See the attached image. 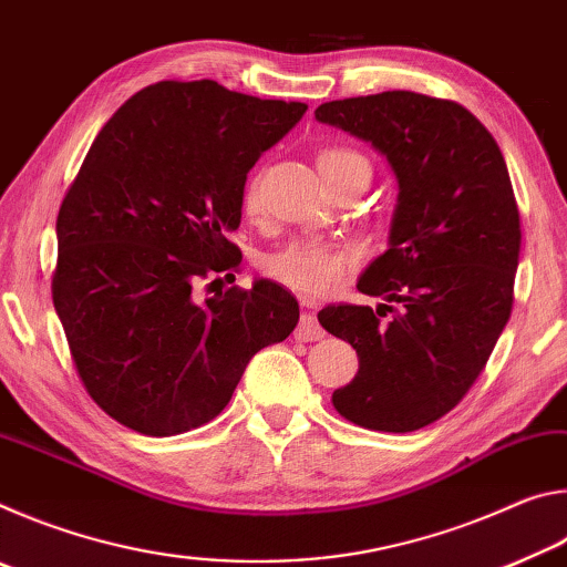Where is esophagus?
Instances as JSON below:
<instances>
[{
  "instance_id": "34e87169",
  "label": "esophagus",
  "mask_w": 567,
  "mask_h": 567,
  "mask_svg": "<svg viewBox=\"0 0 567 567\" xmlns=\"http://www.w3.org/2000/svg\"><path fill=\"white\" fill-rule=\"evenodd\" d=\"M302 305L305 307H318V302L310 300V297H302ZM324 338V330L320 328V322L315 315H305V318L300 320V324H297L295 330V340H302V342H312V340H322Z\"/></svg>"
}]
</instances>
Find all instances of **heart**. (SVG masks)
<instances>
[{
	"label": "heart",
	"mask_w": 567,
	"mask_h": 567,
	"mask_svg": "<svg viewBox=\"0 0 567 567\" xmlns=\"http://www.w3.org/2000/svg\"><path fill=\"white\" fill-rule=\"evenodd\" d=\"M318 169L328 182V187L334 189L342 182L354 177L370 179V162L360 152L348 147H328L318 155ZM243 209L245 215L255 217L262 209V192H260V175L249 177L243 192ZM354 257L350 249L318 243V239H300L290 243L277 252L265 257V275L270 280L280 282L290 290L305 297H322L334 290L342 282V277L350 272Z\"/></svg>",
	"instance_id": "heart-1"
}]
</instances>
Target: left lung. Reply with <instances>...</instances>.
Returning a JSON list of instances; mask_svg holds the SVG:
<instances>
[{
	"label": "left lung",
	"instance_id": "left-lung-1",
	"mask_svg": "<svg viewBox=\"0 0 567 567\" xmlns=\"http://www.w3.org/2000/svg\"><path fill=\"white\" fill-rule=\"evenodd\" d=\"M315 117L370 142L400 185L390 249L358 282L388 305L318 315L360 362L332 405L360 427L412 433L467 395L511 320L520 255L511 175L493 134L453 100L392 90L324 102Z\"/></svg>",
	"mask_w": 567,
	"mask_h": 567
}]
</instances>
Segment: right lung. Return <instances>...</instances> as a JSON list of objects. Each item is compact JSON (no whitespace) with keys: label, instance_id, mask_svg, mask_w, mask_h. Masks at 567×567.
Returning a JSON list of instances; mask_svg holds the SVG:
<instances>
[{"label":"right lung","instance_id":"right-lung-1","mask_svg":"<svg viewBox=\"0 0 567 567\" xmlns=\"http://www.w3.org/2000/svg\"><path fill=\"white\" fill-rule=\"evenodd\" d=\"M307 104L165 80L104 124L56 215L52 300L84 390L134 433L169 437L215 420L300 307L270 280L197 302L239 270L229 233L247 172ZM235 280V275H233Z\"/></svg>","mask_w":567,"mask_h":567}]
</instances>
